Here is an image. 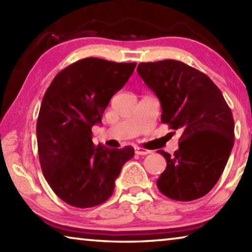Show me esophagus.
<instances>
[{"instance_id":"34e87169","label":"esophagus","mask_w":252,"mask_h":252,"mask_svg":"<svg viewBox=\"0 0 252 252\" xmlns=\"http://www.w3.org/2000/svg\"><path fill=\"white\" fill-rule=\"evenodd\" d=\"M134 151L136 155H140V156H146V155H149V153H151L150 150H147V149L141 148V147H135Z\"/></svg>"}]
</instances>
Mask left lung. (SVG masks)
I'll use <instances>...</instances> for the list:
<instances>
[{
  "label": "left lung",
  "instance_id": "obj_1",
  "mask_svg": "<svg viewBox=\"0 0 252 252\" xmlns=\"http://www.w3.org/2000/svg\"><path fill=\"white\" fill-rule=\"evenodd\" d=\"M138 74L160 101L161 122L181 131L173 156L159 150L167 168L160 192L178 201L206 195L222 174L234 142L231 110L209 76L176 60L140 63Z\"/></svg>",
  "mask_w": 252,
  "mask_h": 252
}]
</instances>
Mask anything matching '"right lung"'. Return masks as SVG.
Segmentation results:
<instances>
[{
	"mask_svg": "<svg viewBox=\"0 0 252 252\" xmlns=\"http://www.w3.org/2000/svg\"><path fill=\"white\" fill-rule=\"evenodd\" d=\"M136 63L87 58L55 75L42 100L36 123L44 178L60 199L76 208L105 202L134 149L94 146L92 126L125 87Z\"/></svg>",
	"mask_w": 252,
	"mask_h": 252,
	"instance_id": "add662e5",
	"label": "right lung"
}]
</instances>
